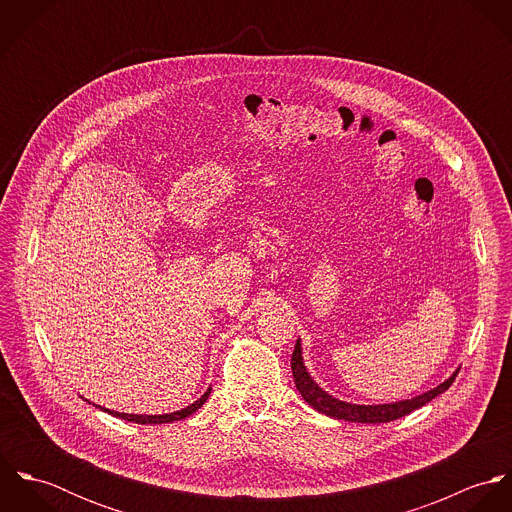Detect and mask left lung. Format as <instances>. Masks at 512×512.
<instances>
[{"instance_id": "8db88e82", "label": "left lung", "mask_w": 512, "mask_h": 512, "mask_svg": "<svg viewBox=\"0 0 512 512\" xmlns=\"http://www.w3.org/2000/svg\"><path fill=\"white\" fill-rule=\"evenodd\" d=\"M293 380H295V388L299 390V394L303 396V400L315 408L317 412L335 418V420H345V422H357V424H382V422H392L398 420L418 408H422L424 404H428L430 400H434L439 394H443L455 380L459 368L453 370V374L449 378H445L443 382H439L436 388L422 392L414 398L408 400H398V402H388V404H353V402H345L335 398L333 394H329L327 390H323L313 376L309 374L307 366L303 363V347H301V339H297L295 349H293L292 357Z\"/></svg>"}]
</instances>
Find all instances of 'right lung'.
Wrapping results in <instances>:
<instances>
[{
	"instance_id": "add662e5",
	"label": "right lung",
	"mask_w": 512,
	"mask_h": 512,
	"mask_svg": "<svg viewBox=\"0 0 512 512\" xmlns=\"http://www.w3.org/2000/svg\"><path fill=\"white\" fill-rule=\"evenodd\" d=\"M211 390H213V388L209 386L207 392H203V396L197 398L193 404H189V406H185V408H181V410H177V412H169V414H126V412H116V410H108V408H104V406H98V404L86 400L84 396H80V398L86 400L88 404H92V406L104 410V412H108V414H112V416H116V418L128 420V422H136V424H171V422H177V420H183V418L195 414V412L207 402Z\"/></svg>"
}]
</instances>
